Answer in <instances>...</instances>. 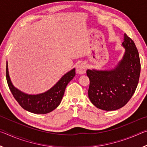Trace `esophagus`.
<instances>
[{"label": "esophagus", "instance_id": "obj_1", "mask_svg": "<svg viewBox=\"0 0 147 147\" xmlns=\"http://www.w3.org/2000/svg\"><path fill=\"white\" fill-rule=\"evenodd\" d=\"M86 64L84 63H80L78 64V65L76 66V71L77 73L82 74L86 73Z\"/></svg>", "mask_w": 147, "mask_h": 147}]
</instances>
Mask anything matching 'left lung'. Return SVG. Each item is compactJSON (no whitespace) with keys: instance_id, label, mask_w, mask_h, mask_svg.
Instances as JSON below:
<instances>
[{"instance_id":"obj_1","label":"left lung","mask_w":147,"mask_h":147,"mask_svg":"<svg viewBox=\"0 0 147 147\" xmlns=\"http://www.w3.org/2000/svg\"><path fill=\"white\" fill-rule=\"evenodd\" d=\"M123 58L110 71H86L89 77L88 96L93 105L102 110L113 111L130 100L138 86L141 72L139 53L132 39L124 34Z\"/></svg>"}]
</instances>
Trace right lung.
I'll use <instances>...</instances> for the list:
<instances>
[{"label": "right lung", "instance_id": "right-lung-1", "mask_svg": "<svg viewBox=\"0 0 147 147\" xmlns=\"http://www.w3.org/2000/svg\"><path fill=\"white\" fill-rule=\"evenodd\" d=\"M6 74L9 90L19 105L30 112L36 114H45L51 112L60 104L66 86L75 76V69H73L65 74L56 85L48 91L37 95H30L23 93L14 88L9 76L8 62H6Z\"/></svg>", "mask_w": 147, "mask_h": 147}]
</instances>
